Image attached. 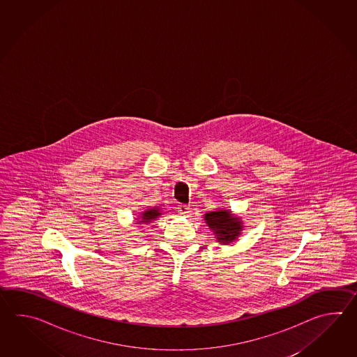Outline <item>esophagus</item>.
Returning a JSON list of instances; mask_svg holds the SVG:
<instances>
[{
    "mask_svg": "<svg viewBox=\"0 0 357 357\" xmlns=\"http://www.w3.org/2000/svg\"><path fill=\"white\" fill-rule=\"evenodd\" d=\"M177 212L180 213L181 215H189L190 214V205L180 204L177 206Z\"/></svg>",
    "mask_w": 357,
    "mask_h": 357,
    "instance_id": "1",
    "label": "esophagus"
}]
</instances>
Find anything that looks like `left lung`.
<instances>
[{
  "label": "left lung",
  "mask_w": 357,
  "mask_h": 357,
  "mask_svg": "<svg viewBox=\"0 0 357 357\" xmlns=\"http://www.w3.org/2000/svg\"><path fill=\"white\" fill-rule=\"evenodd\" d=\"M204 220L218 243L223 245L234 243L243 231V220L240 217L234 215L231 211L220 209L215 212L205 213Z\"/></svg>",
  "instance_id": "1"
}]
</instances>
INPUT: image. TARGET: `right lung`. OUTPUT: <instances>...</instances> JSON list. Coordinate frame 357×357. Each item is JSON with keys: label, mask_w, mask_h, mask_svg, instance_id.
Wrapping results in <instances>:
<instances>
[{"label": "right lung", "mask_w": 357, "mask_h": 357, "mask_svg": "<svg viewBox=\"0 0 357 357\" xmlns=\"http://www.w3.org/2000/svg\"><path fill=\"white\" fill-rule=\"evenodd\" d=\"M162 213L160 212V209L157 208H151V209H146L145 212L142 213L140 215V220L137 223H143V225H148L151 223L152 220H157L160 217ZM139 220V218H137Z\"/></svg>", "instance_id": "right-lung-1"}]
</instances>
